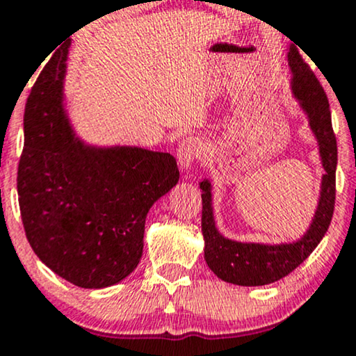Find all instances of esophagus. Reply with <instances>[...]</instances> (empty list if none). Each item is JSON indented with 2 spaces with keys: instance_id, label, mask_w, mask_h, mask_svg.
I'll return each instance as SVG.
<instances>
[{
  "instance_id": "34e87169",
  "label": "esophagus",
  "mask_w": 356,
  "mask_h": 356,
  "mask_svg": "<svg viewBox=\"0 0 356 356\" xmlns=\"http://www.w3.org/2000/svg\"><path fill=\"white\" fill-rule=\"evenodd\" d=\"M202 154V142L199 138L187 137L186 140L181 142L177 149V161L181 164V169L184 172L191 169V165L194 164L195 159Z\"/></svg>"
}]
</instances>
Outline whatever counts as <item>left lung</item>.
<instances>
[{
	"instance_id": "1",
	"label": "left lung",
	"mask_w": 356,
	"mask_h": 356,
	"mask_svg": "<svg viewBox=\"0 0 356 356\" xmlns=\"http://www.w3.org/2000/svg\"><path fill=\"white\" fill-rule=\"evenodd\" d=\"M288 67L291 73V92L308 118L309 130L318 142L321 167L325 169L316 211L312 224L300 239L280 244L241 243L222 236L216 227L212 186L209 179H202L199 187L202 191V236L206 244L204 259L211 271L226 283L263 286L281 280L312 254L332 222L338 150L330 104L320 81L293 44L288 48Z\"/></svg>"
}]
</instances>
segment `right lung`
<instances>
[{"mask_svg": "<svg viewBox=\"0 0 356 356\" xmlns=\"http://www.w3.org/2000/svg\"><path fill=\"white\" fill-rule=\"evenodd\" d=\"M68 48L44 65L24 107L19 211L28 243L53 273L100 289L137 268L147 212L179 182V169L167 152L75 136L65 108Z\"/></svg>", "mask_w": 356, "mask_h": 356, "instance_id": "add662e5", "label": "right lung"}]
</instances>
